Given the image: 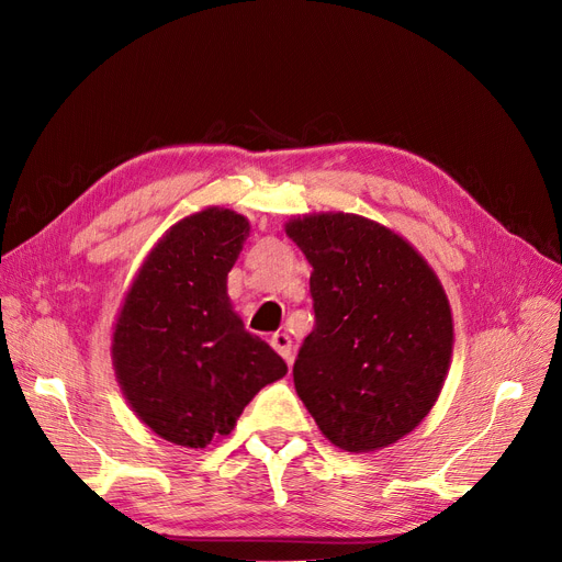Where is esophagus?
Segmentation results:
<instances>
[{"instance_id":"obj_1","label":"esophagus","mask_w":562,"mask_h":562,"mask_svg":"<svg viewBox=\"0 0 562 562\" xmlns=\"http://www.w3.org/2000/svg\"><path fill=\"white\" fill-rule=\"evenodd\" d=\"M270 342H272L274 350H277V352L288 361V363H292V340H290V336H288V334L277 331V334L270 338Z\"/></svg>"}]
</instances>
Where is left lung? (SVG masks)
<instances>
[{
  "label": "left lung",
  "mask_w": 562,
  "mask_h": 562,
  "mask_svg": "<svg viewBox=\"0 0 562 562\" xmlns=\"http://www.w3.org/2000/svg\"><path fill=\"white\" fill-rule=\"evenodd\" d=\"M311 262L315 327L292 368L323 435L347 452L409 435L441 393L452 315L432 267L391 228L350 212L285 224Z\"/></svg>",
  "instance_id": "obj_1"
}]
</instances>
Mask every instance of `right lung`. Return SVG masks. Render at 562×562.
<instances>
[{
	"mask_svg": "<svg viewBox=\"0 0 562 562\" xmlns=\"http://www.w3.org/2000/svg\"><path fill=\"white\" fill-rule=\"evenodd\" d=\"M249 228L226 207L180 220L146 256L116 317L112 361L121 391L176 446L205 448L231 435L251 397L288 372L245 329L226 292Z\"/></svg>",
	"mask_w": 562,
	"mask_h": 562,
	"instance_id": "add662e5",
	"label": "right lung"
}]
</instances>
